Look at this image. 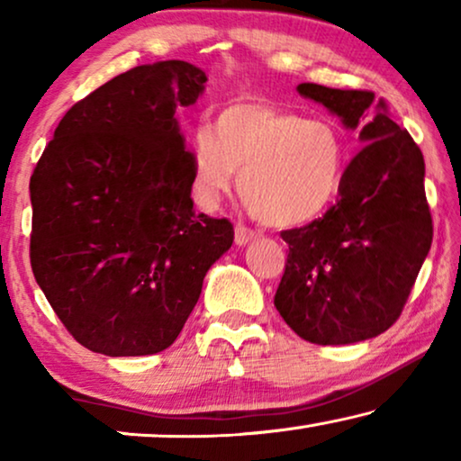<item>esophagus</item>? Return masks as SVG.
Wrapping results in <instances>:
<instances>
[{"label":"esophagus","mask_w":461,"mask_h":461,"mask_svg":"<svg viewBox=\"0 0 461 461\" xmlns=\"http://www.w3.org/2000/svg\"><path fill=\"white\" fill-rule=\"evenodd\" d=\"M258 239V232L245 229L243 224H237L235 229V243L239 245V248H245V245H249L251 241H256Z\"/></svg>","instance_id":"34e87169"}]
</instances>
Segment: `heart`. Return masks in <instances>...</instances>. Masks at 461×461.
<instances>
[{"label": "heart", "mask_w": 461, "mask_h": 461, "mask_svg": "<svg viewBox=\"0 0 461 461\" xmlns=\"http://www.w3.org/2000/svg\"><path fill=\"white\" fill-rule=\"evenodd\" d=\"M348 149L336 125L279 106L243 100L213 117L212 134L193 136V194L216 205L239 172L249 213L276 229H295L336 203Z\"/></svg>", "instance_id": "heart-1"}]
</instances>
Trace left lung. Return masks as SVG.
I'll return each mask as SVG.
<instances>
[{"label":"left lung","mask_w":461,"mask_h":461,"mask_svg":"<svg viewBox=\"0 0 461 461\" xmlns=\"http://www.w3.org/2000/svg\"><path fill=\"white\" fill-rule=\"evenodd\" d=\"M363 149L338 203L304 229L281 232L287 264L275 295L283 321L321 346L375 338L399 319L432 243L424 155L374 92L300 84Z\"/></svg>","instance_id":"left-lung-1"}]
</instances>
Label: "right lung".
Wrapping results in <instances>:
<instances>
[{
	"label": "right lung",
	"mask_w": 461,
	"mask_h": 461,
	"mask_svg": "<svg viewBox=\"0 0 461 461\" xmlns=\"http://www.w3.org/2000/svg\"><path fill=\"white\" fill-rule=\"evenodd\" d=\"M205 73L159 60L117 75L60 119L31 176V268L87 350H166L197 304L232 224L193 210V153L176 111Z\"/></svg>",
	"instance_id": "add662e5"
}]
</instances>
